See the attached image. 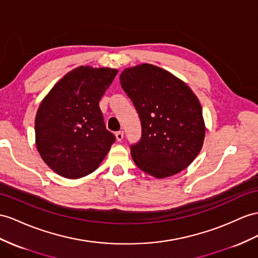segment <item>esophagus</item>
Returning a JSON list of instances; mask_svg holds the SVG:
<instances>
[{
    "mask_svg": "<svg viewBox=\"0 0 258 258\" xmlns=\"http://www.w3.org/2000/svg\"><path fill=\"white\" fill-rule=\"evenodd\" d=\"M123 136H124V133H123L122 131L116 132V133H115V137H116V141L117 142H121L123 140Z\"/></svg>",
    "mask_w": 258,
    "mask_h": 258,
    "instance_id": "1",
    "label": "esophagus"
}]
</instances>
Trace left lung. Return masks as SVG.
<instances>
[{
    "label": "left lung",
    "instance_id": "8db88e82",
    "mask_svg": "<svg viewBox=\"0 0 258 258\" xmlns=\"http://www.w3.org/2000/svg\"><path fill=\"white\" fill-rule=\"evenodd\" d=\"M120 82L141 118L142 137L131 145L136 166L157 179L187 168L205 138L203 110L192 89L151 64L125 69Z\"/></svg>",
    "mask_w": 258,
    "mask_h": 258
}]
</instances>
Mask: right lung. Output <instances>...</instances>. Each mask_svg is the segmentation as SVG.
Wrapping results in <instances>:
<instances>
[{"mask_svg":"<svg viewBox=\"0 0 258 258\" xmlns=\"http://www.w3.org/2000/svg\"><path fill=\"white\" fill-rule=\"evenodd\" d=\"M117 70L79 68L68 73L39 105L36 145L43 161L68 179H79L99 167L115 136L105 128L99 101Z\"/></svg>","mask_w":258,"mask_h":258,"instance_id":"1","label":"right lung"}]
</instances>
